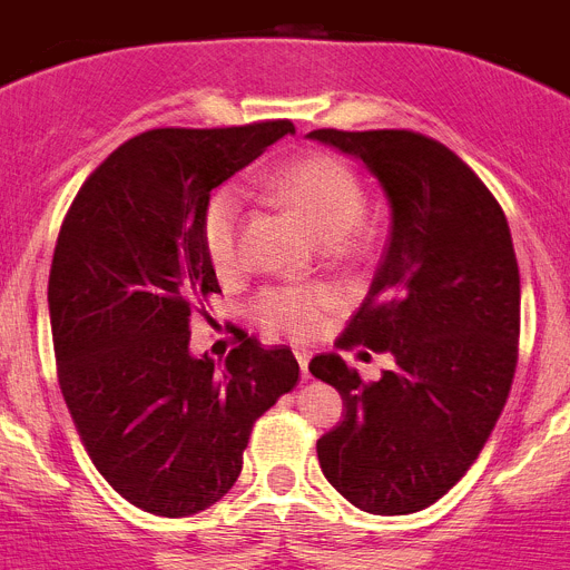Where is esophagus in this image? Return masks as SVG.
<instances>
[{
	"mask_svg": "<svg viewBox=\"0 0 570 570\" xmlns=\"http://www.w3.org/2000/svg\"><path fill=\"white\" fill-rule=\"evenodd\" d=\"M294 356H296V362H299L302 380H311V374H308V362H311V351H308V347H294Z\"/></svg>",
	"mask_w": 570,
	"mask_h": 570,
	"instance_id": "esophagus-1",
	"label": "esophagus"
}]
</instances>
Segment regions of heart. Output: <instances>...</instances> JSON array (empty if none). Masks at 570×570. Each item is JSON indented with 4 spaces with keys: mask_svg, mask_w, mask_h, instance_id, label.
Listing matches in <instances>:
<instances>
[{
    "mask_svg": "<svg viewBox=\"0 0 570 570\" xmlns=\"http://www.w3.org/2000/svg\"><path fill=\"white\" fill-rule=\"evenodd\" d=\"M265 190L282 208L302 223L322 245H340L360 225L365 199L356 176L331 156H302L285 163L265 179ZM239 196L230 188L216 190L203 216L205 254L216 268L225 271L236 262L239 234ZM334 305V294L325 285L308 288H268L254 302V320L271 336L305 340L325 322V311Z\"/></svg>",
    "mask_w": 570,
    "mask_h": 570,
    "instance_id": "obj_1",
    "label": "heart"
}]
</instances>
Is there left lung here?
Returning <instances> with one entry per match:
<instances>
[{
	"label": "left lung",
	"mask_w": 570,
	"mask_h": 570,
	"mask_svg": "<svg viewBox=\"0 0 570 570\" xmlns=\"http://www.w3.org/2000/svg\"><path fill=\"white\" fill-rule=\"evenodd\" d=\"M365 165L391 225L380 268L340 345L391 351L362 382L340 354L311 374L345 420L316 442L351 505L396 517L434 505L480 456L505 407L520 342V268L505 214L454 150L414 130H311Z\"/></svg>",
	"instance_id": "obj_1"
}]
</instances>
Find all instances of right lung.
I'll use <instances>...</instances> for the list:
<instances>
[{
  "label": "right lung",
  "instance_id": "right-lung-1",
  "mask_svg": "<svg viewBox=\"0 0 570 570\" xmlns=\"http://www.w3.org/2000/svg\"><path fill=\"white\" fill-rule=\"evenodd\" d=\"M288 134L285 119L145 130L90 174L59 230L48 305L62 396L97 471L156 517L223 500L254 422L299 380L285 345L245 340L223 367L190 354L194 299L219 294L210 190Z\"/></svg>",
  "mask_w": 570,
  "mask_h": 570
}]
</instances>
